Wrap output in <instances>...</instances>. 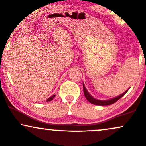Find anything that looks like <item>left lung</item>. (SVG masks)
Returning a JSON list of instances; mask_svg holds the SVG:
<instances>
[{"label": "left lung", "instance_id": "8db88e82", "mask_svg": "<svg viewBox=\"0 0 146 146\" xmlns=\"http://www.w3.org/2000/svg\"><path fill=\"white\" fill-rule=\"evenodd\" d=\"M128 90H129V89H128L126 91H125V92L123 93V94H121V95L118 96L116 97V98H112V99H110V100H97V99L94 98H93L92 96H91L90 94H89V92H88L87 90L86 89L84 84H83V91H84V96H85L86 100H87L89 102H91V104H94V105H111V104H113L114 102H116L117 100H119L121 98H122L123 96H124L125 94L127 93V91Z\"/></svg>", "mask_w": 146, "mask_h": 146}]
</instances>
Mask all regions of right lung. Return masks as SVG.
I'll return each instance as SVG.
<instances>
[{
    "mask_svg": "<svg viewBox=\"0 0 146 146\" xmlns=\"http://www.w3.org/2000/svg\"><path fill=\"white\" fill-rule=\"evenodd\" d=\"M55 95H53V96H50V98H48L47 99V101H50V100H52V99H53L54 98H55Z\"/></svg>",
    "mask_w": 146,
    "mask_h": 146,
    "instance_id": "add662e5",
    "label": "right lung"
}]
</instances>
